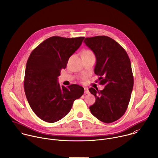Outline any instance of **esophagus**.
Instances as JSON below:
<instances>
[{
    "label": "esophagus",
    "instance_id": "1",
    "mask_svg": "<svg viewBox=\"0 0 158 158\" xmlns=\"http://www.w3.org/2000/svg\"><path fill=\"white\" fill-rule=\"evenodd\" d=\"M84 89H85V94H88L89 93L88 88H84Z\"/></svg>",
    "mask_w": 158,
    "mask_h": 158
}]
</instances>
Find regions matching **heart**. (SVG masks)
I'll use <instances>...</instances> for the list:
<instances>
[{
    "instance_id": "1",
    "label": "heart",
    "mask_w": 158,
    "mask_h": 158,
    "mask_svg": "<svg viewBox=\"0 0 158 158\" xmlns=\"http://www.w3.org/2000/svg\"><path fill=\"white\" fill-rule=\"evenodd\" d=\"M83 55H93V53L90 50H86L83 53Z\"/></svg>"
}]
</instances>
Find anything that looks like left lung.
I'll return each mask as SVG.
<instances>
[{
    "label": "left lung",
    "mask_w": 158,
    "mask_h": 158,
    "mask_svg": "<svg viewBox=\"0 0 158 158\" xmlns=\"http://www.w3.org/2000/svg\"><path fill=\"white\" fill-rule=\"evenodd\" d=\"M84 42L95 55L94 72L100 76V84L105 85L103 90L89 89L96 98L90 111L103 123L114 122L124 114L131 98L134 79L130 60L125 50L109 37H87Z\"/></svg>",
    "instance_id": "left-lung-1"
}]
</instances>
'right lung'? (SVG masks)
<instances>
[{
	"label": "right lung",
	"mask_w": 158,
	"mask_h": 158,
	"mask_svg": "<svg viewBox=\"0 0 158 158\" xmlns=\"http://www.w3.org/2000/svg\"><path fill=\"white\" fill-rule=\"evenodd\" d=\"M84 39L53 36L39 45L28 57L23 81L25 93L31 110L46 122L55 123L65 117L74 101L83 95L82 86L75 84L61 87L58 77Z\"/></svg>",
	"instance_id": "1"
}]
</instances>
